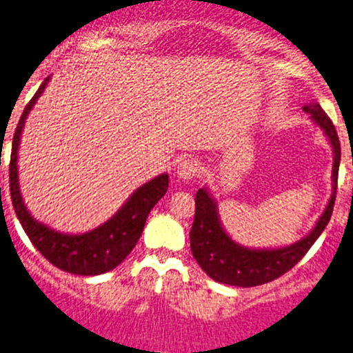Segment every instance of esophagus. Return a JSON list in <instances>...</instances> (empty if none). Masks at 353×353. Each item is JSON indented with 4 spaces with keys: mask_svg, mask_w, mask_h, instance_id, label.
<instances>
[{
    "mask_svg": "<svg viewBox=\"0 0 353 353\" xmlns=\"http://www.w3.org/2000/svg\"><path fill=\"white\" fill-rule=\"evenodd\" d=\"M199 172H200V163L199 160H195V158H184V160H181L176 167L177 177L183 181L195 179V177L199 176Z\"/></svg>",
    "mask_w": 353,
    "mask_h": 353,
    "instance_id": "1",
    "label": "esophagus"
}]
</instances>
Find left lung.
Segmentation results:
<instances>
[{"label": "left lung", "mask_w": 353, "mask_h": 353, "mask_svg": "<svg viewBox=\"0 0 353 353\" xmlns=\"http://www.w3.org/2000/svg\"><path fill=\"white\" fill-rule=\"evenodd\" d=\"M303 110L310 114L314 123L324 132L332 148V193L324 212L321 214L314 228L298 242L285 247H273V249H251L236 243L226 233L219 217L216 199L205 186L200 188L195 199L196 209L190 232V242H192L193 258L212 281L236 285V288H254L275 281L289 272L308 252V249L327 226L334 207L336 186H338V169L341 158L340 141L334 125L319 102H310Z\"/></svg>", "instance_id": "left-lung-1"}]
</instances>
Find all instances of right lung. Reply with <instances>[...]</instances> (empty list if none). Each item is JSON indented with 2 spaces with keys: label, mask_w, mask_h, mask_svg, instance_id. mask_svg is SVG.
<instances>
[{
  "label": "right lung",
  "mask_w": 353,
  "mask_h": 353,
  "mask_svg": "<svg viewBox=\"0 0 353 353\" xmlns=\"http://www.w3.org/2000/svg\"><path fill=\"white\" fill-rule=\"evenodd\" d=\"M48 80L50 77L45 78L34 97L29 101L21 120H19L15 134H13L12 157H10V195H12L13 209H15L19 221H21L24 232L28 233L32 245L52 265L68 273H74V275H101V273L117 268L136 247L144 225H146L148 214L157 205L158 200L167 193L169 176L160 174L137 188L114 216H111L106 223H102L101 226L90 230V232L64 233L38 221L29 212L24 199H22L17 160L24 123L34 108L36 101L45 92Z\"/></svg>",
  "instance_id": "obj_1"
}]
</instances>
